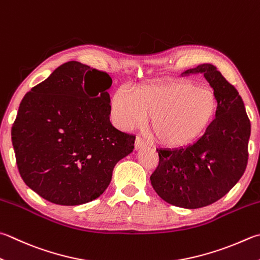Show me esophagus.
Returning <instances> with one entry per match:
<instances>
[{"label":"esophagus","mask_w":260,"mask_h":260,"mask_svg":"<svg viewBox=\"0 0 260 260\" xmlns=\"http://www.w3.org/2000/svg\"><path fill=\"white\" fill-rule=\"evenodd\" d=\"M147 146V143L144 140L141 139L140 137H137L136 138V141H135V147L136 149H140V148H144V147Z\"/></svg>","instance_id":"1"}]
</instances>
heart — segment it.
<instances>
[{
  "label": "heart",
  "instance_id": "obj_1",
  "mask_svg": "<svg viewBox=\"0 0 260 260\" xmlns=\"http://www.w3.org/2000/svg\"><path fill=\"white\" fill-rule=\"evenodd\" d=\"M216 97L212 89L192 81H158L140 87L131 95L117 90L112 114L124 129L149 119L151 136L166 146H182L194 139L212 120Z\"/></svg>",
  "mask_w": 260,
  "mask_h": 260
}]
</instances>
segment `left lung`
<instances>
[{"mask_svg": "<svg viewBox=\"0 0 260 260\" xmlns=\"http://www.w3.org/2000/svg\"><path fill=\"white\" fill-rule=\"evenodd\" d=\"M191 73H203L214 89L215 119L196 143L156 149L159 161L150 182L166 203L194 209L224 197L243 175L251 124L241 96L216 67L205 63L182 75Z\"/></svg>", "mask_w": 260, "mask_h": 260, "instance_id": "obj_1", "label": "left lung"}]
</instances>
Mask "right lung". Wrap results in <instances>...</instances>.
I'll list each match as a JSON object with an SVG mask.
<instances>
[{"label": "right lung", "mask_w": 260, "mask_h": 260, "mask_svg": "<svg viewBox=\"0 0 260 260\" xmlns=\"http://www.w3.org/2000/svg\"><path fill=\"white\" fill-rule=\"evenodd\" d=\"M112 78L80 62L57 68L24 95L11 138L29 188L63 206L91 202L109 187L136 136L110 122Z\"/></svg>", "instance_id": "obj_1"}]
</instances>
